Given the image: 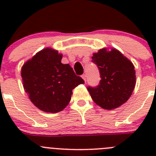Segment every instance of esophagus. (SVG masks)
I'll use <instances>...</instances> for the list:
<instances>
[{"label": "esophagus", "instance_id": "obj_1", "mask_svg": "<svg viewBox=\"0 0 156 156\" xmlns=\"http://www.w3.org/2000/svg\"><path fill=\"white\" fill-rule=\"evenodd\" d=\"M82 78H83V80L86 81V75H85V74H83V75H82Z\"/></svg>", "mask_w": 156, "mask_h": 156}]
</instances>
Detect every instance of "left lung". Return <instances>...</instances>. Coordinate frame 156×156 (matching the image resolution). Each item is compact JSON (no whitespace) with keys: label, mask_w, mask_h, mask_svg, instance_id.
Masks as SVG:
<instances>
[{"label":"left lung","mask_w":156,"mask_h":156,"mask_svg":"<svg viewBox=\"0 0 156 156\" xmlns=\"http://www.w3.org/2000/svg\"><path fill=\"white\" fill-rule=\"evenodd\" d=\"M92 62L98 66L101 77L97 87H87L94 101L108 110L124 104L136 84L133 63L115 48L100 49L93 54Z\"/></svg>","instance_id":"left-lung-1"}]
</instances>
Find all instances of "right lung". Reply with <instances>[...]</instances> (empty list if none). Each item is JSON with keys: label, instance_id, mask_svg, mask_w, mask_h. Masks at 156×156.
Listing matches in <instances>:
<instances>
[{"label": "right lung", "instance_id": "1", "mask_svg": "<svg viewBox=\"0 0 156 156\" xmlns=\"http://www.w3.org/2000/svg\"><path fill=\"white\" fill-rule=\"evenodd\" d=\"M62 55L47 48L37 52L23 65V87L33 104L46 112L64 109L76 87L84 80L77 76L69 64L62 63Z\"/></svg>", "mask_w": 156, "mask_h": 156}]
</instances>
